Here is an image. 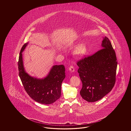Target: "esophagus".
Wrapping results in <instances>:
<instances>
[{"label":"esophagus","mask_w":131,"mask_h":131,"mask_svg":"<svg viewBox=\"0 0 131 131\" xmlns=\"http://www.w3.org/2000/svg\"><path fill=\"white\" fill-rule=\"evenodd\" d=\"M69 70L71 72H73L75 71V69H74V67H73L72 66H71V67H70L69 68Z\"/></svg>","instance_id":"1"}]
</instances>
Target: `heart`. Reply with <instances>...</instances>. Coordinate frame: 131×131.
<instances>
[{
    "instance_id": "heart-1",
    "label": "heart",
    "mask_w": 131,
    "mask_h": 131,
    "mask_svg": "<svg viewBox=\"0 0 131 131\" xmlns=\"http://www.w3.org/2000/svg\"><path fill=\"white\" fill-rule=\"evenodd\" d=\"M86 46L84 43H81L77 46L74 50L73 53L76 57H81L86 52Z\"/></svg>"
}]
</instances>
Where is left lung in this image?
Here are the masks:
<instances>
[{
  "label": "left lung",
  "mask_w": 131,
  "mask_h": 131,
  "mask_svg": "<svg viewBox=\"0 0 131 131\" xmlns=\"http://www.w3.org/2000/svg\"><path fill=\"white\" fill-rule=\"evenodd\" d=\"M102 47L77 62L82 83L80 94L89 102L101 99L111 91L116 82L117 57L108 37L103 38Z\"/></svg>",
  "instance_id": "left-lung-1"
}]
</instances>
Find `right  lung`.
Here are the masks:
<instances>
[{"mask_svg": "<svg viewBox=\"0 0 131 131\" xmlns=\"http://www.w3.org/2000/svg\"><path fill=\"white\" fill-rule=\"evenodd\" d=\"M28 43L22 46L18 64L19 75L23 86L29 96L36 102L45 104L53 103L61 96L62 82L66 77L64 66H54L44 79L31 77L26 72L22 59V52Z\"/></svg>", "mask_w": 131, "mask_h": 131, "instance_id": "obj_1", "label": "right lung"}]
</instances>
